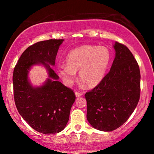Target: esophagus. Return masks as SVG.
<instances>
[{"label":"esophagus","instance_id":"34e87169","mask_svg":"<svg viewBox=\"0 0 154 154\" xmlns=\"http://www.w3.org/2000/svg\"><path fill=\"white\" fill-rule=\"evenodd\" d=\"M75 96H76V97H79V96H82V93L79 92H75Z\"/></svg>","mask_w":154,"mask_h":154}]
</instances>
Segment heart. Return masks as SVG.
<instances>
[{"mask_svg": "<svg viewBox=\"0 0 154 154\" xmlns=\"http://www.w3.org/2000/svg\"><path fill=\"white\" fill-rule=\"evenodd\" d=\"M111 54L105 47L85 45L72 49L66 57V64L59 67L58 75L67 86H71L79 71V79L88 88L98 85L105 76Z\"/></svg>", "mask_w": 154, "mask_h": 154, "instance_id": "obj_1", "label": "heart"}]
</instances>
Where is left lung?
I'll list each match as a JSON object with an SVG mask.
<instances>
[{"label":"left lung","mask_w":154,"mask_h":154,"mask_svg":"<svg viewBox=\"0 0 154 154\" xmlns=\"http://www.w3.org/2000/svg\"><path fill=\"white\" fill-rule=\"evenodd\" d=\"M116 57L103 80L85 94L87 119L100 131H113L126 122L140 98L139 66L129 49L113 45Z\"/></svg>","instance_id":"left-lung-1"}]
</instances>
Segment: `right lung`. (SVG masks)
Masks as SVG:
<instances>
[{
	"label": "right lung",
	"instance_id": "1",
	"mask_svg": "<svg viewBox=\"0 0 154 154\" xmlns=\"http://www.w3.org/2000/svg\"><path fill=\"white\" fill-rule=\"evenodd\" d=\"M64 41L49 39L28 47L21 55L13 74L18 112L34 130L45 134L64 130L75 100L73 91L59 82V77L51 66L55 65L58 49ZM35 65H42L48 73V78L41 87H33L28 78Z\"/></svg>",
	"mask_w": 154,
	"mask_h": 154
}]
</instances>
